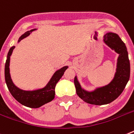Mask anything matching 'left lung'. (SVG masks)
<instances>
[{
    "label": "left lung",
    "mask_w": 134,
    "mask_h": 134,
    "mask_svg": "<svg viewBox=\"0 0 134 134\" xmlns=\"http://www.w3.org/2000/svg\"><path fill=\"white\" fill-rule=\"evenodd\" d=\"M103 42L119 54L114 78L107 85L97 87L93 91L83 88L77 79L74 77L77 95L84 102L93 105H102L111 103L121 95L130 80V63L124 42L114 32H108L103 36Z\"/></svg>",
    "instance_id": "8db88e82"
}]
</instances>
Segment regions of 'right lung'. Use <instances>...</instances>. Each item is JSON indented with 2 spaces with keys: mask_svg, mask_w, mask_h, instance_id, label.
Listing matches in <instances>:
<instances>
[{
  "mask_svg": "<svg viewBox=\"0 0 134 134\" xmlns=\"http://www.w3.org/2000/svg\"><path fill=\"white\" fill-rule=\"evenodd\" d=\"M37 29H32L31 31L24 32L21 37L19 38L18 43L20 42L24 38L30 35L32 31H35ZM15 46H13L10 48L7 57L5 67H4V77L6 82L7 88L12 95V96L15 99L26 107L32 108H37L41 107L46 103L50 102L54 99L55 96V86L59 80L63 76L64 72L68 68V66H64L60 69H58L54 72L53 76H52L47 84L44 87L41 88H37L32 91H26L18 88L13 82L11 75H10V57L13 53V49Z\"/></svg>",
  "mask_w": 134,
  "mask_h": 134,
  "instance_id": "obj_1",
  "label": "right lung"
}]
</instances>
